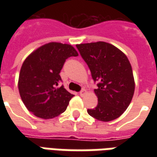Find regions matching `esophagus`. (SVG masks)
I'll return each instance as SVG.
<instances>
[{"mask_svg": "<svg viewBox=\"0 0 157 157\" xmlns=\"http://www.w3.org/2000/svg\"><path fill=\"white\" fill-rule=\"evenodd\" d=\"M86 93V90L84 88H82L81 91H80V92H79V94H80V96H83L84 94Z\"/></svg>", "mask_w": 157, "mask_h": 157, "instance_id": "obj_1", "label": "esophagus"}]
</instances>
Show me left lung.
I'll return each mask as SVG.
<instances>
[{
    "label": "left lung",
    "instance_id": "1",
    "mask_svg": "<svg viewBox=\"0 0 157 157\" xmlns=\"http://www.w3.org/2000/svg\"><path fill=\"white\" fill-rule=\"evenodd\" d=\"M88 65L98 88L96 108L87 109L89 115L103 122L112 121L121 115L131 102L135 81L130 63L115 46L105 42L76 45Z\"/></svg>",
    "mask_w": 157,
    "mask_h": 157
}]
</instances>
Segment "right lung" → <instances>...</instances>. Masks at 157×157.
<instances>
[{
    "instance_id": "1",
    "label": "right lung",
    "mask_w": 157,
    "mask_h": 157,
    "mask_svg": "<svg viewBox=\"0 0 157 157\" xmlns=\"http://www.w3.org/2000/svg\"><path fill=\"white\" fill-rule=\"evenodd\" d=\"M78 53L71 45L49 43L26 59L20 71L19 93L22 102L37 117L55 118L64 113L73 94L66 91L59 75L65 60Z\"/></svg>"
}]
</instances>
